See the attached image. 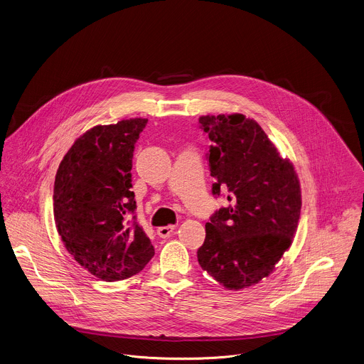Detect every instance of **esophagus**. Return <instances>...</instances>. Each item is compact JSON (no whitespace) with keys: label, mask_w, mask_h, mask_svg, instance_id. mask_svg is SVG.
I'll use <instances>...</instances> for the list:
<instances>
[{"label":"esophagus","mask_w":364,"mask_h":364,"mask_svg":"<svg viewBox=\"0 0 364 364\" xmlns=\"http://www.w3.org/2000/svg\"><path fill=\"white\" fill-rule=\"evenodd\" d=\"M176 230V225H167V226H160L157 229V235L160 237H168L171 236V233Z\"/></svg>","instance_id":"1"}]
</instances>
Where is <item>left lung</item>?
<instances>
[{
  "mask_svg": "<svg viewBox=\"0 0 364 364\" xmlns=\"http://www.w3.org/2000/svg\"><path fill=\"white\" fill-rule=\"evenodd\" d=\"M210 136L213 193L229 205L205 225L198 263L228 290L260 283L290 249L301 214V186L290 159L242 114L200 117Z\"/></svg>",
  "mask_w": 364,
  "mask_h": 364,
  "instance_id": "8db88e82",
  "label": "left lung"
}]
</instances>
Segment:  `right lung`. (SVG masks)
<instances>
[{
  "mask_svg": "<svg viewBox=\"0 0 364 364\" xmlns=\"http://www.w3.org/2000/svg\"><path fill=\"white\" fill-rule=\"evenodd\" d=\"M145 118L97 125L74 141L59 164L53 214L58 232L74 260L104 282L127 280L144 270L154 249L129 215L135 144Z\"/></svg>",
  "mask_w": 364,
  "mask_h": 364,
  "instance_id": "obj_1",
  "label": "right lung"
}]
</instances>
